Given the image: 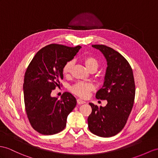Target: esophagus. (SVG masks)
Wrapping results in <instances>:
<instances>
[{
    "mask_svg": "<svg viewBox=\"0 0 158 158\" xmlns=\"http://www.w3.org/2000/svg\"><path fill=\"white\" fill-rule=\"evenodd\" d=\"M77 103H78V105H83V104L86 103V102H85V101H82V99L78 98V99H77Z\"/></svg>",
    "mask_w": 158,
    "mask_h": 158,
    "instance_id": "obj_1",
    "label": "esophagus"
}]
</instances>
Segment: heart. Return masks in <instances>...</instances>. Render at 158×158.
<instances>
[{
  "label": "heart",
  "mask_w": 158,
  "mask_h": 158,
  "mask_svg": "<svg viewBox=\"0 0 158 158\" xmlns=\"http://www.w3.org/2000/svg\"><path fill=\"white\" fill-rule=\"evenodd\" d=\"M84 63L86 67L89 71L92 70H97L98 68V61L94 57L92 56H87L84 57ZM74 61L69 60L64 65L62 68V73L65 76H69L70 75L74 67ZM71 91L73 93L79 96L80 97L86 98L90 95V92L94 90V86L90 82H78L74 84L70 88Z\"/></svg>",
  "instance_id": "b5f03b06"
}]
</instances>
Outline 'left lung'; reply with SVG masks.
Instances as JSON below:
<instances>
[{
  "label": "left lung",
  "mask_w": 158,
  "mask_h": 158,
  "mask_svg": "<svg viewBox=\"0 0 158 158\" xmlns=\"http://www.w3.org/2000/svg\"><path fill=\"white\" fill-rule=\"evenodd\" d=\"M92 46L99 49L107 61L105 82L96 98L106 100L108 103L105 107L89 103L92 113L88 118V129L96 135L110 137L124 128L131 112L135 95L133 70L127 60L113 48Z\"/></svg>",
  "instance_id": "left-lung-1"
}]
</instances>
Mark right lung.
<instances>
[{
  "label": "right lung",
  "instance_id": "1",
  "mask_svg": "<svg viewBox=\"0 0 158 158\" xmlns=\"http://www.w3.org/2000/svg\"><path fill=\"white\" fill-rule=\"evenodd\" d=\"M81 48L50 44L38 52L27 68L23 83L27 115L32 127L42 135L60 133L66 126L68 114L75 108L76 99L66 92L61 99L52 97V90L61 86L62 68Z\"/></svg>",
  "mask_w": 158,
  "mask_h": 158
}]
</instances>
